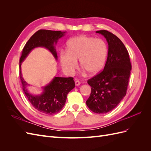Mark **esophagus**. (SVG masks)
<instances>
[{
    "mask_svg": "<svg viewBox=\"0 0 151 151\" xmlns=\"http://www.w3.org/2000/svg\"><path fill=\"white\" fill-rule=\"evenodd\" d=\"M75 84H76V86H79L80 84H81V83H80V81H75Z\"/></svg>",
    "mask_w": 151,
    "mask_h": 151,
    "instance_id": "obj_1",
    "label": "esophagus"
}]
</instances>
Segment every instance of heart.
Listing matches in <instances>:
<instances>
[{
	"instance_id": "heart-1",
	"label": "heart",
	"mask_w": 151,
	"mask_h": 151,
	"mask_svg": "<svg viewBox=\"0 0 151 151\" xmlns=\"http://www.w3.org/2000/svg\"><path fill=\"white\" fill-rule=\"evenodd\" d=\"M108 47L101 39L81 35L67 42V51L60 53L62 67L66 74H72L79 60L81 67L90 75H96L104 67L108 58Z\"/></svg>"
}]
</instances>
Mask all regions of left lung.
I'll return each mask as SVG.
<instances>
[{"label":"left lung","mask_w":151,"mask_h":151,"mask_svg":"<svg viewBox=\"0 0 151 151\" xmlns=\"http://www.w3.org/2000/svg\"><path fill=\"white\" fill-rule=\"evenodd\" d=\"M108 44L107 61L102 72L88 81L91 87L86 104L91 111L103 114L115 108L127 94L132 65L124 44L106 30L96 31Z\"/></svg>","instance_id":"left-lung-1"}]
</instances>
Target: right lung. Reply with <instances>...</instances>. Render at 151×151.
<instances>
[{
	"label": "right lung",
	"mask_w": 151,
	"mask_h": 151,
	"mask_svg": "<svg viewBox=\"0 0 151 151\" xmlns=\"http://www.w3.org/2000/svg\"><path fill=\"white\" fill-rule=\"evenodd\" d=\"M65 33V31L47 29L36 31L26 43L19 60V77L26 96L35 109L48 115L57 113L64 106L67 94L75 87L74 78L55 77L47 86L44 87L42 94L35 96L30 94L26 88L29 84L22 78L21 65L31 50L36 47L48 49L57 60V54L54 45L57 44L58 40L64 36Z\"/></svg>",
	"instance_id": "1"
}]
</instances>
